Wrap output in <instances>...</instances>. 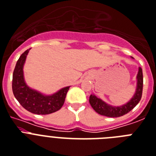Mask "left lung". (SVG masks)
I'll return each mask as SVG.
<instances>
[{"label": "left lung", "instance_id": "8db88e82", "mask_svg": "<svg viewBox=\"0 0 156 156\" xmlns=\"http://www.w3.org/2000/svg\"><path fill=\"white\" fill-rule=\"evenodd\" d=\"M136 89L132 98L129 100L128 102L122 105V106H112L107 102H105L103 100L98 98L94 94L90 96V104L92 108L101 115H104L107 117L116 118L120 117L122 115H126L132 110L136 105L140 102L143 93V83H144V78H143V71L141 67H139L138 74L136 76Z\"/></svg>", "mask_w": 156, "mask_h": 156}]
</instances>
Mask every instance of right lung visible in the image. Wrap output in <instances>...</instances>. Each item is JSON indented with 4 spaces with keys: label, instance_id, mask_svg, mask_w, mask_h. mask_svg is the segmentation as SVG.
<instances>
[{
    "label": "right lung",
    "instance_id": "add662e5",
    "mask_svg": "<svg viewBox=\"0 0 156 156\" xmlns=\"http://www.w3.org/2000/svg\"><path fill=\"white\" fill-rule=\"evenodd\" d=\"M30 49L21 54L16 62L12 74V92L19 103L28 111L36 115H49L60 110L70 87H63L52 94H45L32 89L26 84L24 65Z\"/></svg>",
    "mask_w": 156,
    "mask_h": 156
}]
</instances>
